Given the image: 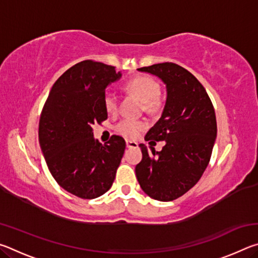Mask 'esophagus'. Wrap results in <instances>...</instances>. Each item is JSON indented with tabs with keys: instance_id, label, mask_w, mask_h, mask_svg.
I'll return each instance as SVG.
<instances>
[{
	"instance_id": "esophagus-1",
	"label": "esophagus",
	"mask_w": 258,
	"mask_h": 258,
	"mask_svg": "<svg viewBox=\"0 0 258 258\" xmlns=\"http://www.w3.org/2000/svg\"><path fill=\"white\" fill-rule=\"evenodd\" d=\"M126 147H127V148H138L139 145H138V142L127 140V141H126Z\"/></svg>"
}]
</instances>
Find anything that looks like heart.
<instances>
[{
  "label": "heart",
  "mask_w": 258,
  "mask_h": 258,
  "mask_svg": "<svg viewBox=\"0 0 258 258\" xmlns=\"http://www.w3.org/2000/svg\"><path fill=\"white\" fill-rule=\"evenodd\" d=\"M125 90L142 101L143 110L149 113H157L164 108V100L160 97V85L155 78L141 75L132 78L125 85ZM103 106L106 111L115 115L118 111V98L111 92L103 97ZM147 123L139 119L125 118L115 126L116 132L126 139L138 138L146 130Z\"/></svg>",
  "instance_id": "b5f03b06"
}]
</instances>
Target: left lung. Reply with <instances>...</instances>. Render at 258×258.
Here are the masks:
<instances>
[{"label": "left lung", "instance_id": "8db88e82", "mask_svg": "<svg viewBox=\"0 0 258 258\" xmlns=\"http://www.w3.org/2000/svg\"><path fill=\"white\" fill-rule=\"evenodd\" d=\"M166 85V103L146 141H165L161 151L140 145L135 167L140 186L152 199L172 202L189 191L206 169L217 134L215 110L205 87L190 72L173 62L142 67Z\"/></svg>", "mask_w": 258, "mask_h": 258}]
</instances>
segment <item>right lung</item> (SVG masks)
<instances>
[{
	"instance_id": "add662e5",
	"label": "right lung",
	"mask_w": 258,
	"mask_h": 258,
	"mask_svg": "<svg viewBox=\"0 0 258 258\" xmlns=\"http://www.w3.org/2000/svg\"><path fill=\"white\" fill-rule=\"evenodd\" d=\"M120 77L115 67L81 61L56 80L43 107L38 140L47 167L61 187L82 199L106 194L123 158V138L112 135L101 145L92 132L108 118L106 87Z\"/></svg>"
}]
</instances>
